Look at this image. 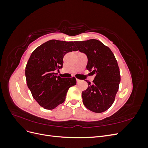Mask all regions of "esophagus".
I'll list each match as a JSON object with an SVG mask.
<instances>
[{
    "label": "esophagus",
    "instance_id": "esophagus-1",
    "mask_svg": "<svg viewBox=\"0 0 148 148\" xmlns=\"http://www.w3.org/2000/svg\"><path fill=\"white\" fill-rule=\"evenodd\" d=\"M82 82V80H80V79H77V83L78 84V83H79L80 82Z\"/></svg>",
    "mask_w": 148,
    "mask_h": 148
}]
</instances>
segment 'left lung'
Segmentation results:
<instances>
[{"instance_id":"left-lung-1","label":"left lung","mask_w":148,"mask_h":148,"mask_svg":"<svg viewBox=\"0 0 148 148\" xmlns=\"http://www.w3.org/2000/svg\"><path fill=\"white\" fill-rule=\"evenodd\" d=\"M74 43L77 50L87 56V70L96 75L92 84L85 80L88 87L82 92L83 104L94 112H103L112 105L119 90L120 75L117 62L110 49L98 40Z\"/></svg>"}]
</instances>
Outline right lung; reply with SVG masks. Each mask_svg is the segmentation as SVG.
Masks as SVG:
<instances>
[{
	"label": "right lung",
	"instance_id": "1",
	"mask_svg": "<svg viewBox=\"0 0 148 148\" xmlns=\"http://www.w3.org/2000/svg\"><path fill=\"white\" fill-rule=\"evenodd\" d=\"M73 42L52 39L32 52L25 68L28 87L34 99L44 109H53L63 103L75 78H61L55 73L63 66L66 53L77 51Z\"/></svg>",
	"mask_w": 148,
	"mask_h": 148
}]
</instances>
